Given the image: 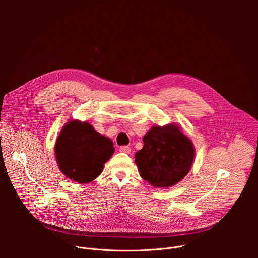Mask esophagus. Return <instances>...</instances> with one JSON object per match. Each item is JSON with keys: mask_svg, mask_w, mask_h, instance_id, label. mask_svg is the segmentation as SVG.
Returning <instances> with one entry per match:
<instances>
[{"mask_svg": "<svg viewBox=\"0 0 258 258\" xmlns=\"http://www.w3.org/2000/svg\"><path fill=\"white\" fill-rule=\"evenodd\" d=\"M119 152L130 154L131 153V148H130L128 146H122V147H120V148H119Z\"/></svg>", "mask_w": 258, "mask_h": 258, "instance_id": "1", "label": "esophagus"}]
</instances>
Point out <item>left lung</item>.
<instances>
[{
    "label": "left lung",
    "mask_w": 258,
    "mask_h": 258,
    "mask_svg": "<svg viewBox=\"0 0 258 258\" xmlns=\"http://www.w3.org/2000/svg\"><path fill=\"white\" fill-rule=\"evenodd\" d=\"M144 147L135 154L141 177L155 188H170L185 177L193 164V142L176 123L153 125L143 137Z\"/></svg>",
    "instance_id": "1"
}]
</instances>
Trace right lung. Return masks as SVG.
<instances>
[{"instance_id":"obj_1","label":"right lung","mask_w":258,"mask_h":258,"mask_svg":"<svg viewBox=\"0 0 258 258\" xmlns=\"http://www.w3.org/2000/svg\"><path fill=\"white\" fill-rule=\"evenodd\" d=\"M54 151L58 167L67 178L88 183L102 173L114 147L89 122L69 119L56 140Z\"/></svg>"}]
</instances>
